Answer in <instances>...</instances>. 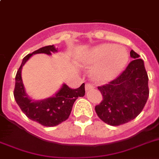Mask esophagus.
Returning a JSON list of instances; mask_svg holds the SVG:
<instances>
[{"label":"esophagus","instance_id":"34e87169","mask_svg":"<svg viewBox=\"0 0 159 159\" xmlns=\"http://www.w3.org/2000/svg\"><path fill=\"white\" fill-rule=\"evenodd\" d=\"M94 88L93 85H92V84H90V83H86L85 84V89L86 91H89V90H91L93 89Z\"/></svg>","mask_w":159,"mask_h":159}]
</instances>
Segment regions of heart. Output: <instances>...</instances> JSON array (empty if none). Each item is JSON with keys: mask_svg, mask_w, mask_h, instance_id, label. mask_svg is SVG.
Masks as SVG:
<instances>
[{"mask_svg": "<svg viewBox=\"0 0 159 159\" xmlns=\"http://www.w3.org/2000/svg\"><path fill=\"white\" fill-rule=\"evenodd\" d=\"M129 60L125 48L113 43L96 46L89 54L88 61L94 66L93 76L97 81L105 82L115 79L120 74Z\"/></svg>", "mask_w": 159, "mask_h": 159, "instance_id": "b5f03b06", "label": "heart"}]
</instances>
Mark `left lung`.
<instances>
[{
    "label": "left lung",
    "mask_w": 159,
    "mask_h": 159,
    "mask_svg": "<svg viewBox=\"0 0 159 159\" xmlns=\"http://www.w3.org/2000/svg\"><path fill=\"white\" fill-rule=\"evenodd\" d=\"M133 58L122 74L98 87L103 101L95 107L101 120L111 126L124 124L134 120L142 111L149 97L148 76L144 62L131 50Z\"/></svg>",
    "instance_id": "left-lung-1"
}]
</instances>
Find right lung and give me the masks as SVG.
Here are the masks:
<instances>
[{
    "label": "right lung",
    "mask_w": 159,
    "mask_h": 159,
    "mask_svg": "<svg viewBox=\"0 0 159 159\" xmlns=\"http://www.w3.org/2000/svg\"><path fill=\"white\" fill-rule=\"evenodd\" d=\"M58 52V48L54 45L39 48L23 58L22 63L16 75L14 97L20 109L30 120L35 121L46 127H54L68 119L72 110L74 101L78 97H84L85 93V84L79 88L72 89L66 84L55 93L54 96L43 100H33L27 94L21 77L23 66L35 54H46Z\"/></svg>",
    "instance_id": "add662e5"
}]
</instances>
